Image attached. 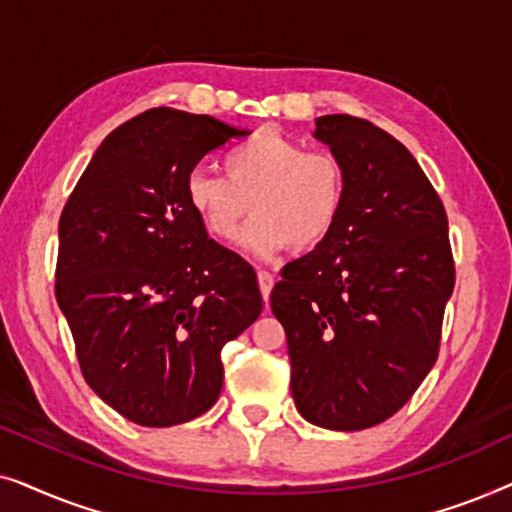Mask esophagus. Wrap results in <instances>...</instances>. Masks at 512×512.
Listing matches in <instances>:
<instances>
[{
	"label": "esophagus",
	"mask_w": 512,
	"mask_h": 512,
	"mask_svg": "<svg viewBox=\"0 0 512 512\" xmlns=\"http://www.w3.org/2000/svg\"><path fill=\"white\" fill-rule=\"evenodd\" d=\"M272 286H275V277H272L268 270H258V289H261V293H263L265 305H268V300H270Z\"/></svg>",
	"instance_id": "1"
}]
</instances>
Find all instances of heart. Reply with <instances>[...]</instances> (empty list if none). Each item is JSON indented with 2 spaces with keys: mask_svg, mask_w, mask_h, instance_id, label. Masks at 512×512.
<instances>
[{
  "mask_svg": "<svg viewBox=\"0 0 512 512\" xmlns=\"http://www.w3.org/2000/svg\"><path fill=\"white\" fill-rule=\"evenodd\" d=\"M223 177L193 170L186 177V205L214 240L240 233V247L270 258L296 244L314 249L333 233L345 205V170L326 151H307L275 130L256 132L223 156Z\"/></svg>",
  "mask_w": 512,
  "mask_h": 512,
  "instance_id": "1",
  "label": "heart"
}]
</instances>
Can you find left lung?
<instances>
[{
	"label": "left lung",
	"mask_w": 512,
	"mask_h": 512,
	"mask_svg": "<svg viewBox=\"0 0 512 512\" xmlns=\"http://www.w3.org/2000/svg\"><path fill=\"white\" fill-rule=\"evenodd\" d=\"M345 170L333 233L282 270L270 307L286 331L307 422L361 431L403 408L440 349L454 289L447 214L405 146L363 118H317Z\"/></svg>",
	"instance_id": "left-lung-1"
}]
</instances>
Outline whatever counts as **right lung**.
I'll use <instances>...</instances> for the list:
<instances>
[{
	"mask_svg": "<svg viewBox=\"0 0 512 512\" xmlns=\"http://www.w3.org/2000/svg\"><path fill=\"white\" fill-rule=\"evenodd\" d=\"M249 130L158 107L100 144L60 216L55 298L90 389L139 426L191 422L223 387L221 349L263 310L256 272L209 240L184 184Z\"/></svg>",
	"mask_w": 512,
	"mask_h": 512,
	"instance_id": "add662e5",
	"label": "right lung"
}]
</instances>
